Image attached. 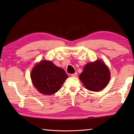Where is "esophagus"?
I'll list each match as a JSON object with an SVG mask.
<instances>
[{
  "label": "esophagus",
  "mask_w": 134,
  "mask_h": 134,
  "mask_svg": "<svg viewBox=\"0 0 134 134\" xmlns=\"http://www.w3.org/2000/svg\"><path fill=\"white\" fill-rule=\"evenodd\" d=\"M71 76H72V77H76L77 76V73L76 72V73H73V74H71Z\"/></svg>",
  "instance_id": "esophagus-1"
}]
</instances>
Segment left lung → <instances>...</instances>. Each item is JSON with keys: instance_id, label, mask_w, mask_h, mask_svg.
I'll return each mask as SVG.
<instances>
[{"instance_id": "left-lung-1", "label": "left lung", "mask_w": 134, "mask_h": 134, "mask_svg": "<svg viewBox=\"0 0 134 134\" xmlns=\"http://www.w3.org/2000/svg\"><path fill=\"white\" fill-rule=\"evenodd\" d=\"M79 79L87 90L99 91L104 88L110 80L108 68L101 60L87 64L79 75Z\"/></svg>"}]
</instances>
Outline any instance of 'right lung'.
<instances>
[{"label":"right lung","instance_id":"1","mask_svg":"<svg viewBox=\"0 0 134 134\" xmlns=\"http://www.w3.org/2000/svg\"><path fill=\"white\" fill-rule=\"evenodd\" d=\"M31 77L40 93L51 95L59 90L68 76L63 69L56 66L52 61L43 60L34 67Z\"/></svg>","mask_w":134,"mask_h":134}]
</instances>
